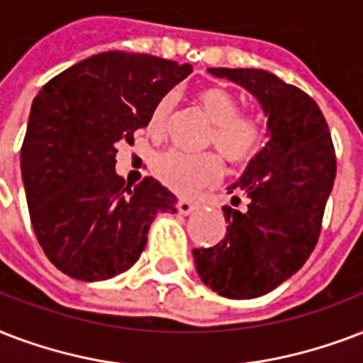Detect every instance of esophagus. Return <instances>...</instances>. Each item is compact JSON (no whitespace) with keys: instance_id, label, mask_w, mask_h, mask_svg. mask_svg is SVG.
I'll use <instances>...</instances> for the list:
<instances>
[{"instance_id":"34e87169","label":"esophagus","mask_w":363,"mask_h":363,"mask_svg":"<svg viewBox=\"0 0 363 363\" xmlns=\"http://www.w3.org/2000/svg\"><path fill=\"white\" fill-rule=\"evenodd\" d=\"M176 208H178L179 213H184V216H187V213H191V212H193V210H195L196 204H195V202L187 201V199H179L178 204H176Z\"/></svg>"}]
</instances>
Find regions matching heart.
<instances>
[{
    "label": "heart",
    "mask_w": 363,
    "mask_h": 363,
    "mask_svg": "<svg viewBox=\"0 0 363 363\" xmlns=\"http://www.w3.org/2000/svg\"><path fill=\"white\" fill-rule=\"evenodd\" d=\"M195 102L210 121L204 145H212L235 168L246 167L259 155L265 140L263 126L254 115L240 113V104L231 92L218 85L201 86ZM176 108V94L168 92L157 100L147 119V132L161 138ZM151 172L164 187L179 195H193L202 187L218 182L221 174L220 157L213 151L184 153L179 150L162 151L151 162Z\"/></svg>",
    "instance_id": "1"
}]
</instances>
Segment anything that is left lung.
<instances>
[{
  "label": "left lung",
  "mask_w": 363,
  "mask_h": 363,
  "mask_svg": "<svg viewBox=\"0 0 363 363\" xmlns=\"http://www.w3.org/2000/svg\"><path fill=\"white\" fill-rule=\"evenodd\" d=\"M244 86L269 117L271 140L229 187L227 233L212 248L193 250L202 282L229 299H254L305 265L322 231L337 159L330 128L307 92L265 69L210 67ZM247 208L238 211L240 195Z\"/></svg>",
  "instance_id": "8db88e82"
}]
</instances>
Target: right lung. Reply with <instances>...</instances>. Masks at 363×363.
<instances>
[{"label": "right lung", "mask_w": 363, "mask_h": 363, "mask_svg": "<svg viewBox=\"0 0 363 363\" xmlns=\"http://www.w3.org/2000/svg\"><path fill=\"white\" fill-rule=\"evenodd\" d=\"M189 74V64L108 50L33 98L22 179L35 238L58 271L85 282L117 277L140 259L157 212H176L157 179L130 187L115 174V145L134 142L157 100Z\"/></svg>", "instance_id": "1"}]
</instances>
